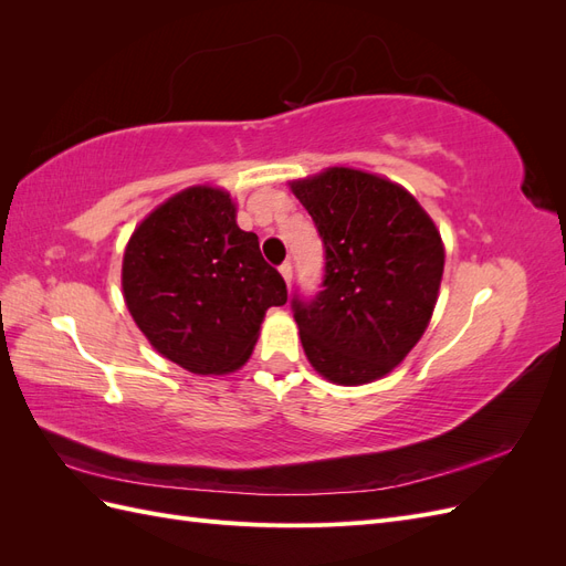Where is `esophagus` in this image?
<instances>
[{"label":"esophagus","instance_id":"34e87169","mask_svg":"<svg viewBox=\"0 0 566 566\" xmlns=\"http://www.w3.org/2000/svg\"><path fill=\"white\" fill-rule=\"evenodd\" d=\"M279 271H281L283 281L290 285V281H293V264H290V262H283V264L279 266Z\"/></svg>","mask_w":566,"mask_h":566}]
</instances>
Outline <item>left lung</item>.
Returning <instances> with one entry per match:
<instances>
[{"mask_svg":"<svg viewBox=\"0 0 566 566\" xmlns=\"http://www.w3.org/2000/svg\"><path fill=\"white\" fill-rule=\"evenodd\" d=\"M325 248L323 290L293 297L310 364L337 385L385 378L432 318L443 243L420 202L385 177L328 167L290 181Z\"/></svg>","mask_w":566,"mask_h":566,"instance_id":"left-lung-1","label":"left lung"}]
</instances>
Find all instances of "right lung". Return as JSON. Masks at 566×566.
I'll return each instance as SVG.
<instances>
[{
	"label": "right lung",
	"instance_id": "add662e5",
	"mask_svg": "<svg viewBox=\"0 0 566 566\" xmlns=\"http://www.w3.org/2000/svg\"><path fill=\"white\" fill-rule=\"evenodd\" d=\"M127 310L156 352L196 375L241 368L269 306L287 302L231 196L191 186L153 210L125 248Z\"/></svg>",
	"mask_w": 566,
	"mask_h": 566
}]
</instances>
